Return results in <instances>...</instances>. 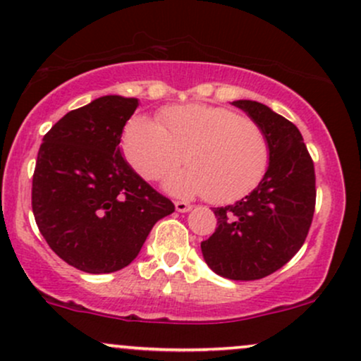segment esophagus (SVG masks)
Instances as JSON below:
<instances>
[{"label":"esophagus","mask_w":361,"mask_h":361,"mask_svg":"<svg viewBox=\"0 0 361 361\" xmlns=\"http://www.w3.org/2000/svg\"><path fill=\"white\" fill-rule=\"evenodd\" d=\"M190 209H192V206H190V204H188V202H184V201H177L176 202V211L177 212H189Z\"/></svg>","instance_id":"34e87169"}]
</instances>
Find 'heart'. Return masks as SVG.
Returning <instances> with one entry per match:
<instances>
[{
	"instance_id": "b5f03b06",
	"label": "heart",
	"mask_w": 361,
	"mask_h": 361,
	"mask_svg": "<svg viewBox=\"0 0 361 361\" xmlns=\"http://www.w3.org/2000/svg\"><path fill=\"white\" fill-rule=\"evenodd\" d=\"M128 164L147 180H157L180 166L166 188L176 195L204 192L222 204L243 197L259 184L269 166V140L255 120L229 109L188 104L164 109L159 123L137 115L122 135Z\"/></svg>"
}]
</instances>
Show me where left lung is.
Returning <instances> with one entry per match:
<instances>
[{
	"label": "left lung",
	"mask_w": 361,
	"mask_h": 361,
	"mask_svg": "<svg viewBox=\"0 0 361 361\" xmlns=\"http://www.w3.org/2000/svg\"><path fill=\"white\" fill-rule=\"evenodd\" d=\"M233 105L266 132L269 166L251 194L214 207L217 228L201 249L216 274L255 281L283 268L303 246L317 202L314 166L295 123L259 102L235 100Z\"/></svg>",
	"instance_id": "obj_1"
}]
</instances>
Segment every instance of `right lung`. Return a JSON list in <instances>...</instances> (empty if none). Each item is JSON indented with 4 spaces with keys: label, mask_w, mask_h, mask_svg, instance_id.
I'll use <instances>...</instances> for the list:
<instances>
[{
    "label": "right lung",
    "mask_w": 361,
    "mask_h": 361,
    "mask_svg": "<svg viewBox=\"0 0 361 361\" xmlns=\"http://www.w3.org/2000/svg\"><path fill=\"white\" fill-rule=\"evenodd\" d=\"M137 99L105 95L61 117L39 145L31 207L39 233L70 266L114 273L135 259L173 204L122 157Z\"/></svg>",
    "instance_id": "obj_1"
}]
</instances>
